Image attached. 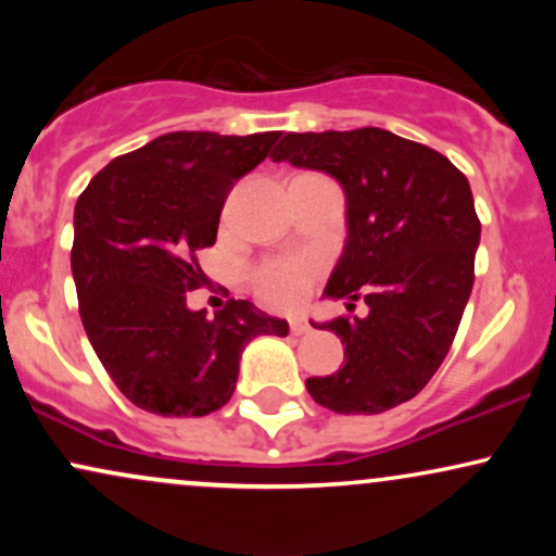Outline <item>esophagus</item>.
<instances>
[{"label":"esophagus","instance_id":"1","mask_svg":"<svg viewBox=\"0 0 556 556\" xmlns=\"http://www.w3.org/2000/svg\"><path fill=\"white\" fill-rule=\"evenodd\" d=\"M290 331H292V334H308V331H311V324L308 321H305V318H292V321H290Z\"/></svg>","mask_w":556,"mask_h":556}]
</instances>
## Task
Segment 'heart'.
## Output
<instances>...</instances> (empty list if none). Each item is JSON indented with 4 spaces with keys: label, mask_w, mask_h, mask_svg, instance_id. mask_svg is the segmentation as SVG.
Segmentation results:
<instances>
[{
    "label": "heart",
    "mask_w": 556,
    "mask_h": 556,
    "mask_svg": "<svg viewBox=\"0 0 556 556\" xmlns=\"http://www.w3.org/2000/svg\"><path fill=\"white\" fill-rule=\"evenodd\" d=\"M324 269V261L311 253L271 258L253 269V290L274 308H298Z\"/></svg>",
    "instance_id": "1"
}]
</instances>
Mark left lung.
I'll use <instances>...</instances> for the list:
<instances>
[{"instance_id":"left-lung-1","label":"left lung","mask_w":556,"mask_h":556,"mask_svg":"<svg viewBox=\"0 0 556 556\" xmlns=\"http://www.w3.org/2000/svg\"><path fill=\"white\" fill-rule=\"evenodd\" d=\"M271 156L342 185L348 240L324 295L368 305L363 318L314 324L340 337L344 366L305 387L344 416L392 410L442 366L473 290L481 222L468 177L439 151L381 127L287 132Z\"/></svg>"}]
</instances>
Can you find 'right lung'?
<instances>
[{"mask_svg":"<svg viewBox=\"0 0 556 556\" xmlns=\"http://www.w3.org/2000/svg\"><path fill=\"white\" fill-rule=\"evenodd\" d=\"M277 138L167 132L106 164L75 203L70 264L83 327L140 410L167 418L219 410L245 344L290 331L248 300H229L214 318L185 303L206 282L195 253L216 242L227 193Z\"/></svg>","mask_w":556,"mask_h":556,"instance_id":"obj_1","label":"right lung"}]
</instances>
